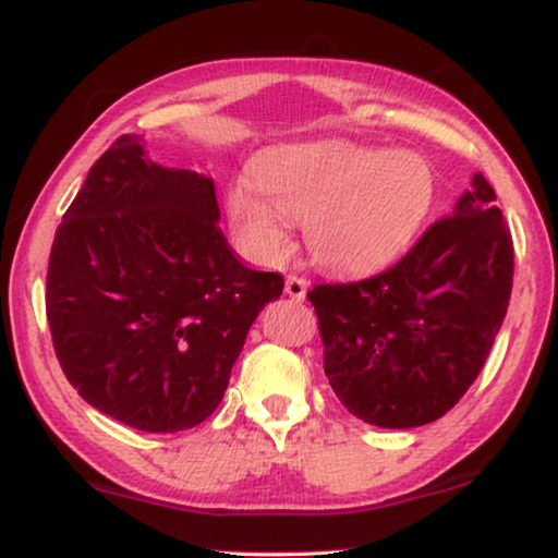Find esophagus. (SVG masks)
Segmentation results:
<instances>
[{
  "mask_svg": "<svg viewBox=\"0 0 558 558\" xmlns=\"http://www.w3.org/2000/svg\"><path fill=\"white\" fill-rule=\"evenodd\" d=\"M284 292L292 296V300H304V296H307V279L296 277V274H289L284 281Z\"/></svg>",
  "mask_w": 558,
  "mask_h": 558,
  "instance_id": "34e87169",
  "label": "esophagus"
}]
</instances>
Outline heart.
Here are the masks:
<instances>
[{"label":"heart","instance_id":"b5f03b06","mask_svg":"<svg viewBox=\"0 0 558 558\" xmlns=\"http://www.w3.org/2000/svg\"><path fill=\"white\" fill-rule=\"evenodd\" d=\"M434 197L437 178L424 157L310 142L258 157L254 185H233L228 213L243 246L262 262H281L292 243L289 223H304L319 266L368 274L411 246Z\"/></svg>","mask_w":558,"mask_h":558}]
</instances>
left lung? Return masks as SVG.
I'll return each mask as SVG.
<instances>
[{"label": "left lung", "mask_w": 558, "mask_h": 558, "mask_svg": "<svg viewBox=\"0 0 558 558\" xmlns=\"http://www.w3.org/2000/svg\"><path fill=\"white\" fill-rule=\"evenodd\" d=\"M510 289L513 239L477 172L452 216L391 269L307 292L335 396L384 429L437 422L483 371Z\"/></svg>", "instance_id": "obj_1"}]
</instances>
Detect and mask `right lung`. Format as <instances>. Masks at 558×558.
I'll return each instance as SVG.
<instances>
[{
    "mask_svg": "<svg viewBox=\"0 0 558 558\" xmlns=\"http://www.w3.org/2000/svg\"><path fill=\"white\" fill-rule=\"evenodd\" d=\"M142 142L119 136L90 167L52 241L45 310L83 401L170 434L218 409L284 279L233 254L210 178L151 162Z\"/></svg>",
    "mask_w": 558,
    "mask_h": 558,
    "instance_id": "add662e5",
    "label": "right lung"
}]
</instances>
